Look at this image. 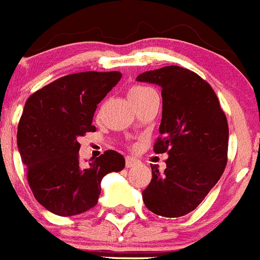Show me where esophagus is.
<instances>
[{"label": "esophagus", "instance_id": "esophagus-1", "mask_svg": "<svg viewBox=\"0 0 260 260\" xmlns=\"http://www.w3.org/2000/svg\"><path fill=\"white\" fill-rule=\"evenodd\" d=\"M140 165V160L135 157H126V167L127 169H132V167H135V166Z\"/></svg>", "mask_w": 260, "mask_h": 260}]
</instances>
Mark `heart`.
Returning a JSON list of instances; mask_svg holds the SVG:
<instances>
[{
  "label": "heart",
  "instance_id": "heart-1",
  "mask_svg": "<svg viewBox=\"0 0 260 260\" xmlns=\"http://www.w3.org/2000/svg\"><path fill=\"white\" fill-rule=\"evenodd\" d=\"M150 91H154L152 88H148V86H143V85H135L133 88H130L128 90V98L130 101L133 100H137V98L143 97V95L148 94Z\"/></svg>",
  "mask_w": 260,
  "mask_h": 260
}]
</instances>
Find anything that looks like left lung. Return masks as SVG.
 <instances>
[{
	"mask_svg": "<svg viewBox=\"0 0 260 260\" xmlns=\"http://www.w3.org/2000/svg\"><path fill=\"white\" fill-rule=\"evenodd\" d=\"M138 81L162 88V120L154 152L167 153L166 170L152 167L143 202L153 213L181 217L194 211L223 174L229 125L212 86L198 74L165 66Z\"/></svg>",
	"mask_w": 260,
	"mask_h": 260,
	"instance_id": "left-lung-1",
	"label": "left lung"
}]
</instances>
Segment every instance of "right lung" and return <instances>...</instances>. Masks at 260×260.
Returning <instances> with one entry per match:
<instances>
[{
	"mask_svg": "<svg viewBox=\"0 0 260 260\" xmlns=\"http://www.w3.org/2000/svg\"><path fill=\"white\" fill-rule=\"evenodd\" d=\"M121 76L118 71L71 74L26 101L17 126V149L34 198L47 211L62 217L89 211L98 203L103 177L125 167L123 155L115 150L83 166L78 142L95 132L91 121L98 103Z\"/></svg>",
	"mask_w": 260,
	"mask_h": 260,
	"instance_id": "right-lung-1",
	"label": "right lung"
}]
</instances>
